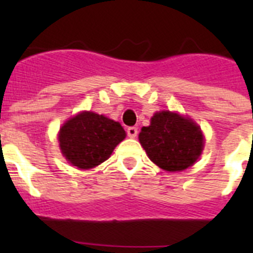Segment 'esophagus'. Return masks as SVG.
<instances>
[{"label": "esophagus", "mask_w": 253, "mask_h": 253, "mask_svg": "<svg viewBox=\"0 0 253 253\" xmlns=\"http://www.w3.org/2000/svg\"><path fill=\"white\" fill-rule=\"evenodd\" d=\"M126 133H128V137L135 138L138 134V128L137 126H129V128L126 129Z\"/></svg>", "instance_id": "1"}]
</instances>
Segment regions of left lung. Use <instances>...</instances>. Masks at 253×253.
<instances>
[{"mask_svg": "<svg viewBox=\"0 0 253 253\" xmlns=\"http://www.w3.org/2000/svg\"><path fill=\"white\" fill-rule=\"evenodd\" d=\"M139 142L152 162L166 171H182L194 165L204 146L198 125L169 111L154 114L151 125L142 128Z\"/></svg>", "mask_w": 253, "mask_h": 253, "instance_id": "obj_1", "label": "left lung"}]
</instances>
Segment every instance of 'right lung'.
Instances as JSON below:
<instances>
[{
  "label": "right lung",
  "mask_w": 253,
  "mask_h": 253,
  "mask_svg": "<svg viewBox=\"0 0 253 253\" xmlns=\"http://www.w3.org/2000/svg\"><path fill=\"white\" fill-rule=\"evenodd\" d=\"M124 138L125 131L119 123L84 111L62 126L59 147L69 163L87 169L106 161Z\"/></svg>",
  "instance_id": "obj_1"
}]
</instances>
